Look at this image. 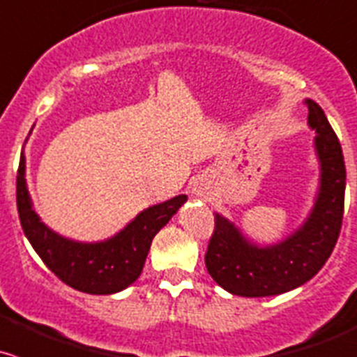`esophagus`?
Listing matches in <instances>:
<instances>
[{
  "instance_id": "esophagus-1",
  "label": "esophagus",
  "mask_w": 357,
  "mask_h": 357,
  "mask_svg": "<svg viewBox=\"0 0 357 357\" xmlns=\"http://www.w3.org/2000/svg\"><path fill=\"white\" fill-rule=\"evenodd\" d=\"M195 193H197V195H200V197H207V195H209V192H207V188L204 185L195 186Z\"/></svg>"
}]
</instances>
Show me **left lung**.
I'll use <instances>...</instances> for the list:
<instances>
[{
    "mask_svg": "<svg viewBox=\"0 0 357 357\" xmlns=\"http://www.w3.org/2000/svg\"><path fill=\"white\" fill-rule=\"evenodd\" d=\"M309 126L317 132L321 186L303 227L286 241L258 248L228 220L216 214L206 251L211 278L231 295L259 298L305 284L323 268L338 241L344 220L345 162L340 141L317 102L307 99Z\"/></svg>",
    "mask_w": 357,
    "mask_h": 357,
    "instance_id": "left-lung-1",
    "label": "left lung"
}]
</instances>
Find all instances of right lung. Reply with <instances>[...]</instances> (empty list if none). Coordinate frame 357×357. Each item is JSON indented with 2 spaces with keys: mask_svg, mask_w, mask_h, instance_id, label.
<instances>
[{
  "mask_svg": "<svg viewBox=\"0 0 357 357\" xmlns=\"http://www.w3.org/2000/svg\"><path fill=\"white\" fill-rule=\"evenodd\" d=\"M24 174L26 160L22 155L17 171V209L27 241L64 284L89 295H112L132 284L143 271L157 231L186 202V195H178L148 207L115 237L82 244L61 237L41 223L31 206Z\"/></svg>",
  "mask_w": 357,
  "mask_h": 357,
  "instance_id": "right-lung-1",
  "label": "right lung"
}]
</instances>
